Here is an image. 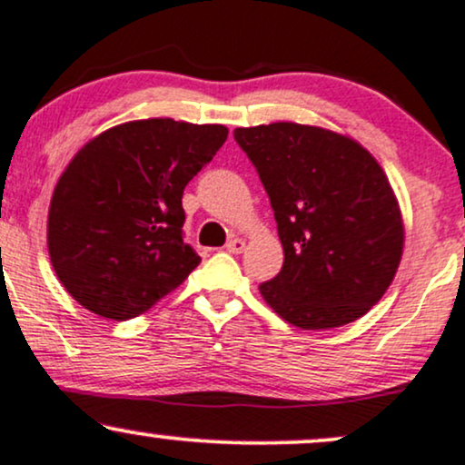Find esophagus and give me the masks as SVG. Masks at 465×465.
I'll return each mask as SVG.
<instances>
[{
	"label": "esophagus",
	"instance_id": "esophagus-1",
	"mask_svg": "<svg viewBox=\"0 0 465 465\" xmlns=\"http://www.w3.org/2000/svg\"><path fill=\"white\" fill-rule=\"evenodd\" d=\"M225 249L229 251V253H242V251H244V240L242 238H232L225 244Z\"/></svg>",
	"mask_w": 465,
	"mask_h": 465
}]
</instances>
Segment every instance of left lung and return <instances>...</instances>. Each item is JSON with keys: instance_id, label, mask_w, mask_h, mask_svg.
<instances>
[{"instance_id": "left-lung-1", "label": "left lung", "mask_w": 465, "mask_h": 465, "mask_svg": "<svg viewBox=\"0 0 465 465\" xmlns=\"http://www.w3.org/2000/svg\"><path fill=\"white\" fill-rule=\"evenodd\" d=\"M258 170L284 266L264 302L302 330L351 323L381 302L402 258V214L387 174L359 142L273 122L233 131Z\"/></svg>"}]
</instances>
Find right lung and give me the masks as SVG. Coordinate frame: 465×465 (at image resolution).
<instances>
[{"instance_id":"right-lung-1","label":"right lung","mask_w":465,"mask_h":465,"mask_svg":"<svg viewBox=\"0 0 465 465\" xmlns=\"http://www.w3.org/2000/svg\"><path fill=\"white\" fill-rule=\"evenodd\" d=\"M227 133L223 124L151 117L114 126L80 148L47 214L52 266L80 306L126 322L199 266L183 242L181 199Z\"/></svg>"}]
</instances>
